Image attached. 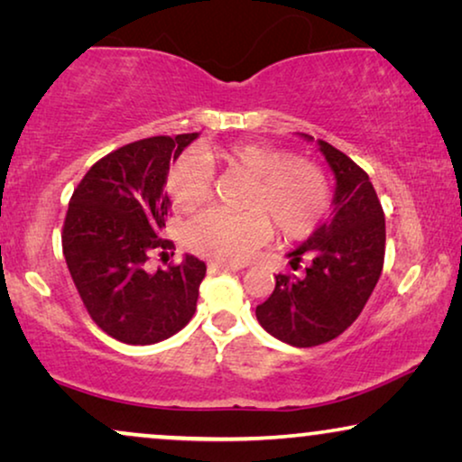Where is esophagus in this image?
<instances>
[{
  "instance_id": "34e87169",
  "label": "esophagus",
  "mask_w": 462,
  "mask_h": 462,
  "mask_svg": "<svg viewBox=\"0 0 462 462\" xmlns=\"http://www.w3.org/2000/svg\"><path fill=\"white\" fill-rule=\"evenodd\" d=\"M208 269H210V271H239V269H244V264L225 263V261H210V263H208Z\"/></svg>"
}]
</instances>
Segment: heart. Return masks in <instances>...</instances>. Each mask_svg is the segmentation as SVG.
Wrapping results in <instances>:
<instances>
[{"mask_svg": "<svg viewBox=\"0 0 462 462\" xmlns=\"http://www.w3.org/2000/svg\"><path fill=\"white\" fill-rule=\"evenodd\" d=\"M212 168L248 176L250 185L242 201L245 212L208 210L187 225V244L198 254L244 263L269 242L273 226L283 239H305L330 210L332 187L324 168L258 143L206 147L179 157L166 179L179 210L193 212L210 201Z\"/></svg>", "mask_w": 462, "mask_h": 462, "instance_id": "heart-1", "label": "heart"}]
</instances>
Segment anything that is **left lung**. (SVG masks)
Wrapping results in <instances>:
<instances>
[{
	"instance_id": "obj_1",
	"label": "left lung",
	"mask_w": 462,
	"mask_h": 462,
	"mask_svg": "<svg viewBox=\"0 0 462 462\" xmlns=\"http://www.w3.org/2000/svg\"><path fill=\"white\" fill-rule=\"evenodd\" d=\"M318 144L337 179L334 217L288 254L292 269L307 258L305 275H275V290L256 307L264 330L292 346L343 334L364 311L384 263V212L368 174L330 143Z\"/></svg>"
}]
</instances>
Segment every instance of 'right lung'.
<instances>
[{
    "instance_id": "right-lung-1",
    "label": "right lung",
    "mask_w": 462,
    "mask_h": 462,
    "mask_svg": "<svg viewBox=\"0 0 462 462\" xmlns=\"http://www.w3.org/2000/svg\"><path fill=\"white\" fill-rule=\"evenodd\" d=\"M193 134L124 144L88 170L69 201L62 254L88 315L125 345H153L182 330L198 309L204 261L185 256L168 269L147 261L174 250L162 237L170 212L166 185Z\"/></svg>"
}]
</instances>
